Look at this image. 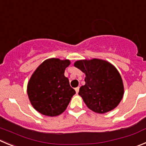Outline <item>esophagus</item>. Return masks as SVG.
Listing matches in <instances>:
<instances>
[{"label": "esophagus", "instance_id": "obj_1", "mask_svg": "<svg viewBox=\"0 0 146 146\" xmlns=\"http://www.w3.org/2000/svg\"><path fill=\"white\" fill-rule=\"evenodd\" d=\"M75 90H76V94L78 93V92H79V87H77V88H75Z\"/></svg>", "mask_w": 146, "mask_h": 146}]
</instances>
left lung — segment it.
<instances>
[{
    "label": "left lung",
    "mask_w": 146,
    "mask_h": 146,
    "mask_svg": "<svg viewBox=\"0 0 146 146\" xmlns=\"http://www.w3.org/2000/svg\"><path fill=\"white\" fill-rule=\"evenodd\" d=\"M75 67L86 74L78 94L94 112L104 114L117 107L124 94L122 78L114 65L100 59L76 61Z\"/></svg>",
    "instance_id": "8db88e82"
}]
</instances>
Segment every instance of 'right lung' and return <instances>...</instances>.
<instances>
[{
	"instance_id": "1",
	"label": "right lung",
	"mask_w": 146,
	"mask_h": 146,
	"mask_svg": "<svg viewBox=\"0 0 146 146\" xmlns=\"http://www.w3.org/2000/svg\"><path fill=\"white\" fill-rule=\"evenodd\" d=\"M69 60L51 58L44 60L36 69L27 85L29 99L34 108L46 116L62 114L76 91L64 75L70 65Z\"/></svg>"
}]
</instances>
